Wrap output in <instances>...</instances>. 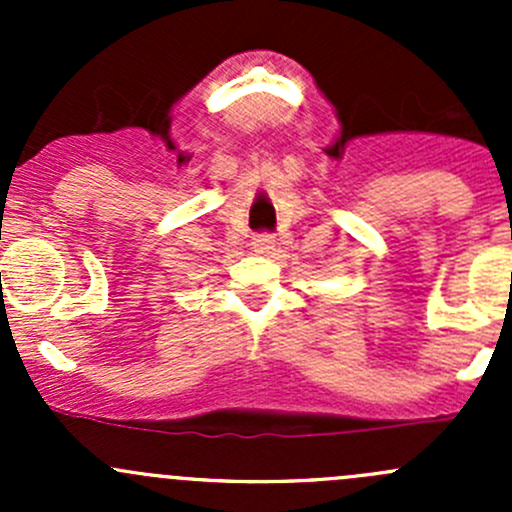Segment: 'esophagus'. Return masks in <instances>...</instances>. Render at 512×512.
Returning a JSON list of instances; mask_svg holds the SVG:
<instances>
[{
    "label": "esophagus",
    "instance_id": "34e87169",
    "mask_svg": "<svg viewBox=\"0 0 512 512\" xmlns=\"http://www.w3.org/2000/svg\"><path fill=\"white\" fill-rule=\"evenodd\" d=\"M252 250H255L257 255H270V252L275 250V237L262 232V235H257L255 240H252Z\"/></svg>",
    "mask_w": 512,
    "mask_h": 512
}]
</instances>
